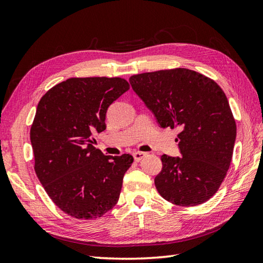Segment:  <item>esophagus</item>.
Here are the masks:
<instances>
[{
    "label": "esophagus",
    "instance_id": "obj_1",
    "mask_svg": "<svg viewBox=\"0 0 263 263\" xmlns=\"http://www.w3.org/2000/svg\"><path fill=\"white\" fill-rule=\"evenodd\" d=\"M147 156L146 153H142V152H135L133 153V158H135L136 161H140L142 158H144Z\"/></svg>",
    "mask_w": 263,
    "mask_h": 263
}]
</instances>
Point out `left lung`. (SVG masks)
<instances>
[{
	"mask_svg": "<svg viewBox=\"0 0 263 263\" xmlns=\"http://www.w3.org/2000/svg\"><path fill=\"white\" fill-rule=\"evenodd\" d=\"M128 81L161 127L180 131L182 157L161 156L157 191L177 205L205 202L224 181L236 139L225 92L210 78L183 68L146 72Z\"/></svg>",
	"mask_w": 263,
	"mask_h": 263,
	"instance_id": "obj_1",
	"label": "left lung"
}]
</instances>
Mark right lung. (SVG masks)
Listing matches in <instances>:
<instances>
[{
	"instance_id": "add662e5",
	"label": "right lung",
	"mask_w": 263,
	"mask_h": 263,
	"mask_svg": "<svg viewBox=\"0 0 263 263\" xmlns=\"http://www.w3.org/2000/svg\"><path fill=\"white\" fill-rule=\"evenodd\" d=\"M130 89L122 78H70L39 100L30 128L35 172L48 197L77 219L102 217L117 203L128 154L105 156L92 136L109 105Z\"/></svg>"
}]
</instances>
